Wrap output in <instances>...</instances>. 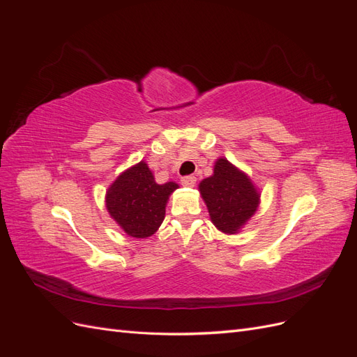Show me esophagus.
I'll return each mask as SVG.
<instances>
[{"label":"esophagus","mask_w":357,"mask_h":357,"mask_svg":"<svg viewBox=\"0 0 357 357\" xmlns=\"http://www.w3.org/2000/svg\"><path fill=\"white\" fill-rule=\"evenodd\" d=\"M181 185L186 186V188H193L197 185V177L195 176H186L181 178Z\"/></svg>","instance_id":"obj_1"}]
</instances>
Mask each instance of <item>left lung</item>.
Returning <instances> with one entry per match:
<instances>
[{"mask_svg":"<svg viewBox=\"0 0 357 357\" xmlns=\"http://www.w3.org/2000/svg\"><path fill=\"white\" fill-rule=\"evenodd\" d=\"M198 189L210 220L226 235L238 234L261 204V192L253 180L226 158L215 159L213 174Z\"/></svg>","mask_w":357,"mask_h":357,"instance_id":"8db88e82","label":"left lung"}]
</instances>
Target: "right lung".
<instances>
[{"label":"right lung","mask_w":357,"mask_h":357,"mask_svg":"<svg viewBox=\"0 0 357 357\" xmlns=\"http://www.w3.org/2000/svg\"><path fill=\"white\" fill-rule=\"evenodd\" d=\"M178 189L176 181L158 185L144 160L117 176L105 193L110 218L132 238L152 236L165 219L171 193Z\"/></svg>","instance_id":"add662e5"}]
</instances>
